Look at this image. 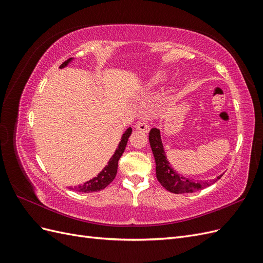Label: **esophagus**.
<instances>
[{"mask_svg": "<svg viewBox=\"0 0 263 263\" xmlns=\"http://www.w3.org/2000/svg\"><path fill=\"white\" fill-rule=\"evenodd\" d=\"M135 127H136V129L141 130V132H144V133H148L149 129H150L149 125L147 123H145V122H138Z\"/></svg>", "mask_w": 263, "mask_h": 263, "instance_id": "esophagus-1", "label": "esophagus"}]
</instances>
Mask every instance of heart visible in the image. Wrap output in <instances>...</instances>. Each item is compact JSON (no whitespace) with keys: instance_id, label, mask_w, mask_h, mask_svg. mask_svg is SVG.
Masks as SVG:
<instances>
[{"instance_id":"b5f03b06","label":"heart","mask_w":263,"mask_h":263,"mask_svg":"<svg viewBox=\"0 0 263 263\" xmlns=\"http://www.w3.org/2000/svg\"><path fill=\"white\" fill-rule=\"evenodd\" d=\"M164 77H165V73L162 72V71H157V72L148 77L147 80L144 82V85L146 87H154L160 83L163 80Z\"/></svg>"}]
</instances>
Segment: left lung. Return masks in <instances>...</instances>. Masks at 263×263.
<instances>
[{
  "label": "left lung",
  "instance_id": "obj_1",
  "mask_svg": "<svg viewBox=\"0 0 263 263\" xmlns=\"http://www.w3.org/2000/svg\"><path fill=\"white\" fill-rule=\"evenodd\" d=\"M149 142L156 160L157 179L161 183V185L171 193H193L195 191L210 186L213 183L219 180L222 176V174H220L216 179L210 180L208 182H195L193 180H190L181 176L171 166L168 159L165 157L160 130L158 128H153L149 132Z\"/></svg>",
  "mask_w": 263,
  "mask_h": 263
}]
</instances>
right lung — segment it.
<instances>
[{"instance_id": "1", "label": "right lung", "mask_w": 263, "mask_h": 263, "mask_svg": "<svg viewBox=\"0 0 263 263\" xmlns=\"http://www.w3.org/2000/svg\"><path fill=\"white\" fill-rule=\"evenodd\" d=\"M71 61H72V58L66 60L59 68L62 69V68L67 67ZM130 134H132V128L129 127V128H127L126 132L123 134L122 139L118 144V148L115 150V153L112 156V158L109 159V161L107 162V165H105V168L98 174V177H95L92 180L83 183V184H81V185L70 187V189L73 191H77V192H81V193L98 192V191L105 189L116 177L118 160H119V158L122 157V155L124 154V150L126 148L127 141H128Z\"/></svg>"}]
</instances>
